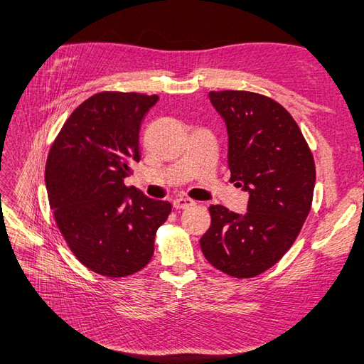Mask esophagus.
I'll return each instance as SVG.
<instances>
[{
    "instance_id": "esophagus-1",
    "label": "esophagus",
    "mask_w": 364,
    "mask_h": 364,
    "mask_svg": "<svg viewBox=\"0 0 364 364\" xmlns=\"http://www.w3.org/2000/svg\"><path fill=\"white\" fill-rule=\"evenodd\" d=\"M194 205H196L194 200H191L188 197H178L173 200V208H176V210H186V208H191Z\"/></svg>"
}]
</instances>
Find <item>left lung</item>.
Returning <instances> with one entry per match:
<instances>
[{
	"label": "left lung",
	"instance_id": "left-lung-1",
	"mask_svg": "<svg viewBox=\"0 0 364 364\" xmlns=\"http://www.w3.org/2000/svg\"><path fill=\"white\" fill-rule=\"evenodd\" d=\"M228 131L230 181L250 194L244 215L211 205L200 239L220 272L253 278L277 264L311 210L313 153L292 115L275 100L247 90L210 92Z\"/></svg>",
	"mask_w": 364,
	"mask_h": 364
}]
</instances>
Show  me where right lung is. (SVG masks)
<instances>
[{"instance_id": "obj_1", "label": "right lung", "mask_w": 364, "mask_h": 364, "mask_svg": "<svg viewBox=\"0 0 364 364\" xmlns=\"http://www.w3.org/2000/svg\"><path fill=\"white\" fill-rule=\"evenodd\" d=\"M159 100L100 92L81 103L48 153L45 184L54 220L82 266L109 278L149 264L172 205L145 197L125 178L139 162L141 122Z\"/></svg>"}]
</instances>
